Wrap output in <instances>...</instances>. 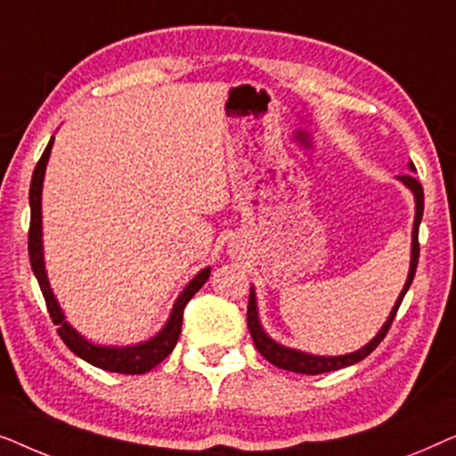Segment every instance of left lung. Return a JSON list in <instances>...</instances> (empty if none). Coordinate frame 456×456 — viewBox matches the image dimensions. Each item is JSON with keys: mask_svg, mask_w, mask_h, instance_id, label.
<instances>
[{"mask_svg": "<svg viewBox=\"0 0 456 456\" xmlns=\"http://www.w3.org/2000/svg\"><path fill=\"white\" fill-rule=\"evenodd\" d=\"M411 170H415L413 164H409ZM398 180L404 186H409L411 192L415 195V222H413V242H411V267H409V276L407 282H404V289L398 295L395 307H392L388 320L382 326V330L376 334V338H371L363 348L359 351L348 353V354H340V357H320V354H309L303 351H295V348L282 346L278 345L276 340H272L270 336L265 334V330L261 328L259 323V315H257V301H255V290L251 286V295H248V305H247V326L248 332H251V338L257 346V351L264 354V357L270 361L272 365L280 367V370L286 371H297V373H305V376H317V373H326V371H334V370H342V367L354 365L359 361H363L367 354L376 351V346L384 340V336L388 334V330L395 322L396 311L401 307L404 295H407L411 282L415 278V270H417V261H419V224H421V216H423V186L419 184V180H415L413 174H403L398 176Z\"/></svg>", "mask_w": 456, "mask_h": 456, "instance_id": "left-lung-1", "label": "left lung"}]
</instances>
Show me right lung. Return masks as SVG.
<instances>
[{
	"mask_svg": "<svg viewBox=\"0 0 456 456\" xmlns=\"http://www.w3.org/2000/svg\"><path fill=\"white\" fill-rule=\"evenodd\" d=\"M53 136L49 141V145L43 151L41 159L37 161L33 180H30V191H28V203H30V228H28V257L30 267H33L37 280H39L43 298L47 303V311L52 322L58 326L60 338L64 340V345L70 348L74 354H78L80 359H85L86 363L99 367L105 371H116V373H130V376H139L153 370L155 365H159L167 354L176 346L180 328H183V314L186 303L191 301L192 295L208 282L209 278V267H205L197 273L195 278L186 284V289L180 292V297L174 303L172 314L167 317L166 326L161 328L158 336L149 338L141 345L134 346H99L93 342L85 340L70 323L66 322L64 314H61L58 301H55L52 289H49L47 273H45V261H43V240H41V191H43V176H45V166L52 153Z\"/></svg>",
	"mask_w": 456,
	"mask_h": 456,
	"instance_id": "add662e5",
	"label": "right lung"
}]
</instances>
